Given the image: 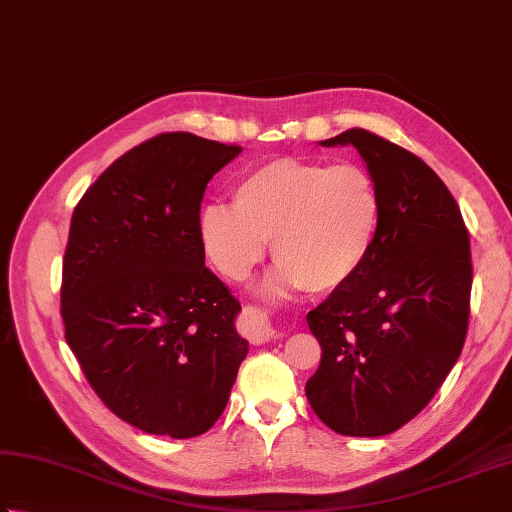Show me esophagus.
<instances>
[{"mask_svg": "<svg viewBox=\"0 0 512 512\" xmlns=\"http://www.w3.org/2000/svg\"><path fill=\"white\" fill-rule=\"evenodd\" d=\"M239 333H242L250 344H262L268 342V339H273L275 330L270 328L268 317L262 313V310L255 308V306H244L242 315H239Z\"/></svg>", "mask_w": 512, "mask_h": 512, "instance_id": "obj_1", "label": "esophagus"}]
</instances>
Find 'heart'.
Returning a JSON list of instances; mask_svg holds the SVG:
<instances>
[{"label":"heart","instance_id":"1","mask_svg":"<svg viewBox=\"0 0 512 512\" xmlns=\"http://www.w3.org/2000/svg\"><path fill=\"white\" fill-rule=\"evenodd\" d=\"M382 208L379 186L364 166L284 157L239 179L233 206L208 204L199 237L213 266L233 282L250 275L270 242L277 288L330 293L364 266Z\"/></svg>","mask_w":512,"mask_h":512}]
</instances>
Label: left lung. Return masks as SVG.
I'll return each mask as SVG.
<instances>
[{"label": "left lung", "instance_id": "obj_1", "mask_svg": "<svg viewBox=\"0 0 512 512\" xmlns=\"http://www.w3.org/2000/svg\"><path fill=\"white\" fill-rule=\"evenodd\" d=\"M353 144L382 195V224L364 266L308 313L322 362L310 408L339 435L395 433L444 384L468 333L473 259L462 210L424 159L364 128Z\"/></svg>", "mask_w": 512, "mask_h": 512}]
</instances>
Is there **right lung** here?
Here are the masks:
<instances>
[{
  "mask_svg": "<svg viewBox=\"0 0 512 512\" xmlns=\"http://www.w3.org/2000/svg\"><path fill=\"white\" fill-rule=\"evenodd\" d=\"M242 146L162 133L115 159L75 206L62 270L66 342L108 410L150 435L206 433L248 342L204 266L206 184Z\"/></svg>",
  "mask_w": 512,
  "mask_h": 512,
  "instance_id": "add662e5",
  "label": "right lung"
}]
</instances>
